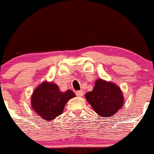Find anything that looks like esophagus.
I'll return each mask as SVG.
<instances>
[{
    "mask_svg": "<svg viewBox=\"0 0 154 154\" xmlns=\"http://www.w3.org/2000/svg\"><path fill=\"white\" fill-rule=\"evenodd\" d=\"M84 93L83 90H79V91L76 92V95H77V97H83V96H84Z\"/></svg>",
    "mask_w": 154,
    "mask_h": 154,
    "instance_id": "34e87169",
    "label": "esophagus"
}]
</instances>
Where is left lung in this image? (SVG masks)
<instances>
[{
  "label": "left lung",
  "mask_w": 154,
  "mask_h": 154,
  "mask_svg": "<svg viewBox=\"0 0 154 154\" xmlns=\"http://www.w3.org/2000/svg\"><path fill=\"white\" fill-rule=\"evenodd\" d=\"M87 102L100 117H112L124 103V97L120 87L110 81L97 79L91 92L85 94Z\"/></svg>",
  "instance_id": "1"
}]
</instances>
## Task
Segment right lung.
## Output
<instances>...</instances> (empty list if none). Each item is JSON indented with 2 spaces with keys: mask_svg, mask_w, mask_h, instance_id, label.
<instances>
[{
  "mask_svg": "<svg viewBox=\"0 0 154 154\" xmlns=\"http://www.w3.org/2000/svg\"><path fill=\"white\" fill-rule=\"evenodd\" d=\"M74 97L75 94L72 90L61 92L56 84L44 81L32 94L31 106L38 116L46 122H51L62 114L66 103Z\"/></svg>",
  "mask_w": 154,
  "mask_h": 154,
  "instance_id": "right-lung-1",
  "label": "right lung"
}]
</instances>
